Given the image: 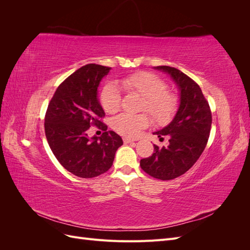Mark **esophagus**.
Instances as JSON below:
<instances>
[{
	"label": "esophagus",
	"mask_w": 250,
	"mask_h": 250,
	"mask_svg": "<svg viewBox=\"0 0 250 250\" xmlns=\"http://www.w3.org/2000/svg\"><path fill=\"white\" fill-rule=\"evenodd\" d=\"M123 141H124V143H125V144H129V143H133V142H134V140L129 139V138H124V139H123Z\"/></svg>",
	"instance_id": "1"
}]
</instances>
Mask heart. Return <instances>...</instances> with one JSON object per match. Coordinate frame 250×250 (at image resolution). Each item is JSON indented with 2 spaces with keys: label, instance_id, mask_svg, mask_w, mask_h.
<instances>
[{
  "label": "heart",
  "instance_id": "obj_1",
  "mask_svg": "<svg viewBox=\"0 0 250 250\" xmlns=\"http://www.w3.org/2000/svg\"><path fill=\"white\" fill-rule=\"evenodd\" d=\"M119 85L129 93L145 98L143 109H147L158 123H166L173 117L177 108L176 97L167 92L165 83L155 75L148 72L131 74L120 80ZM122 101L121 90L116 83H107L102 89L100 103L103 109L116 112ZM150 119L146 113H121L112 121V127L126 138H135L140 131L149 125Z\"/></svg>",
  "mask_w": 250,
  "mask_h": 250
}]
</instances>
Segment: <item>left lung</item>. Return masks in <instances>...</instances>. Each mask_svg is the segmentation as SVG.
I'll return each mask as SVG.
<instances>
[{"label": "left lung", "mask_w": 250, "mask_h": 250, "mask_svg": "<svg viewBox=\"0 0 250 250\" xmlns=\"http://www.w3.org/2000/svg\"><path fill=\"white\" fill-rule=\"evenodd\" d=\"M154 69L168 74L175 83L179 105L171 122L153 132L160 140L168 135V147L154 145V153L141 160L140 166L150 176L170 180L185 174L200 157L209 137L211 112L199 85L186 74L168 65Z\"/></svg>", "instance_id": "8db88e82"}]
</instances>
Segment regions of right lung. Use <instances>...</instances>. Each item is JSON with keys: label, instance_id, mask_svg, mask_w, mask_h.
<instances>
[{"label": "right lung", "instance_id": "add662e5", "mask_svg": "<svg viewBox=\"0 0 250 250\" xmlns=\"http://www.w3.org/2000/svg\"><path fill=\"white\" fill-rule=\"evenodd\" d=\"M111 67L89 63L70 75L51 99L44 131L53 154L64 169L82 178H93L109 170L122 138L103 124L105 112L98 87ZM90 125H102L101 137L89 139Z\"/></svg>", "mask_w": 250, "mask_h": 250}]
</instances>
